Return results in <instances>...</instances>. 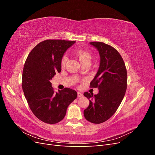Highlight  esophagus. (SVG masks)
Returning <instances> with one entry per match:
<instances>
[{"label":"esophagus","instance_id":"34e87169","mask_svg":"<svg viewBox=\"0 0 155 155\" xmlns=\"http://www.w3.org/2000/svg\"><path fill=\"white\" fill-rule=\"evenodd\" d=\"M82 96H83V94L81 93V92H78V97H82Z\"/></svg>","mask_w":155,"mask_h":155}]
</instances>
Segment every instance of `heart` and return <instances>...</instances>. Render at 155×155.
I'll list each match as a JSON object with an SVG mask.
<instances>
[{"mask_svg": "<svg viewBox=\"0 0 155 155\" xmlns=\"http://www.w3.org/2000/svg\"><path fill=\"white\" fill-rule=\"evenodd\" d=\"M75 54H76L77 58H78L79 61H80L81 64L91 62L92 55L87 50H84L83 48H78L76 50V51H75ZM67 61V56L66 55H64L63 56L61 60V67L64 66Z\"/></svg>", "mask_w": 155, "mask_h": 155, "instance_id": "b5f03b06", "label": "heart"}]
</instances>
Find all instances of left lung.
Returning a JSON list of instances; mask_svg holds the SVG:
<instances>
[{
  "mask_svg": "<svg viewBox=\"0 0 155 155\" xmlns=\"http://www.w3.org/2000/svg\"><path fill=\"white\" fill-rule=\"evenodd\" d=\"M100 57V67L91 82V87L97 88V94L85 92L89 105L84 116L93 124H101L113 115L122 101L127 89V70L119 52L111 46L101 42H91Z\"/></svg>",
  "mask_w": 155,
  "mask_h": 155,
  "instance_id": "left-lung-1",
  "label": "left lung"
}]
</instances>
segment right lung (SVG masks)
Returning <instances> with one entry per match:
<instances>
[{
    "mask_svg": "<svg viewBox=\"0 0 155 155\" xmlns=\"http://www.w3.org/2000/svg\"><path fill=\"white\" fill-rule=\"evenodd\" d=\"M75 41L46 40L33 48L23 68L22 87L33 113L41 121L54 124L66 115L68 105L78 94L65 88L55 92L51 79L61 71V60Z\"/></svg>",
    "mask_w": 155,
    "mask_h": 155,
    "instance_id": "add662e5",
    "label": "right lung"
}]
</instances>
